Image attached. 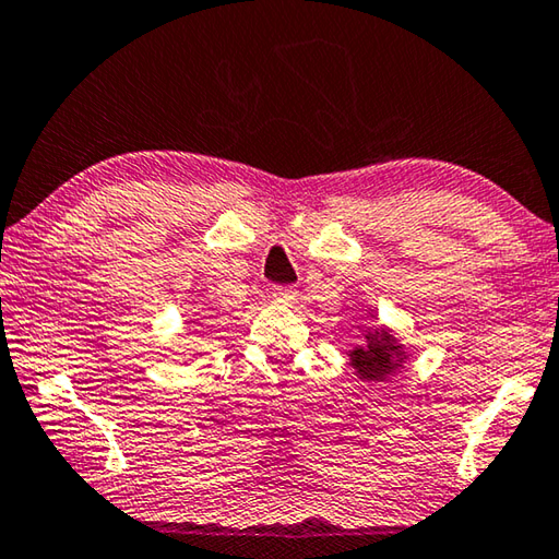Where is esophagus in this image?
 Masks as SVG:
<instances>
[{"label": "esophagus", "mask_w": 559, "mask_h": 559, "mask_svg": "<svg viewBox=\"0 0 559 559\" xmlns=\"http://www.w3.org/2000/svg\"><path fill=\"white\" fill-rule=\"evenodd\" d=\"M271 296H273V300L281 302V306H293V302H296V298H298V290L293 286H273Z\"/></svg>", "instance_id": "esophagus-1"}]
</instances>
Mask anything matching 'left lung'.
<instances>
[{
  "instance_id": "left-lung-1",
  "label": "left lung",
  "mask_w": 559,
  "mask_h": 559,
  "mask_svg": "<svg viewBox=\"0 0 559 559\" xmlns=\"http://www.w3.org/2000/svg\"><path fill=\"white\" fill-rule=\"evenodd\" d=\"M367 316L372 318L374 325L359 330L362 340L353 349H347L349 367L359 382H386L404 370L412 357V347L404 345V340L390 325L377 323L374 310H367Z\"/></svg>"
}]
</instances>
